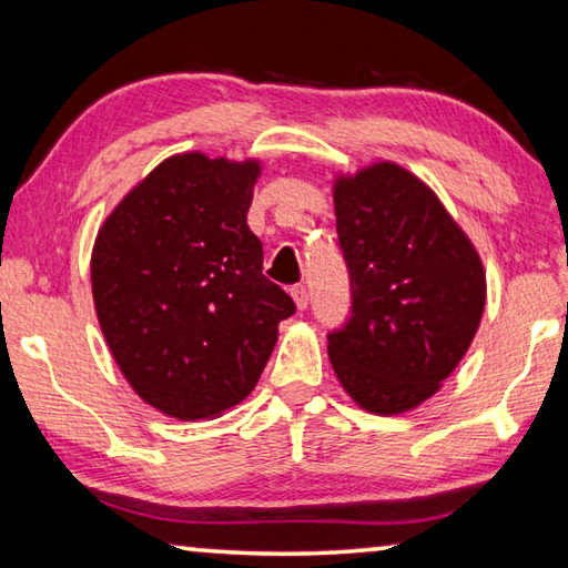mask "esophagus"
Returning a JSON list of instances; mask_svg holds the SVG:
<instances>
[{"instance_id":"obj_1","label":"esophagus","mask_w":568,"mask_h":568,"mask_svg":"<svg viewBox=\"0 0 568 568\" xmlns=\"http://www.w3.org/2000/svg\"><path fill=\"white\" fill-rule=\"evenodd\" d=\"M291 295H293L295 305H298V311L308 308V287H305V285H293L291 287Z\"/></svg>"}]
</instances>
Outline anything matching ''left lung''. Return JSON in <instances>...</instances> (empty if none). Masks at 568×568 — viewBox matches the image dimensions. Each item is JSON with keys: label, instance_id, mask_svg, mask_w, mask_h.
Listing matches in <instances>:
<instances>
[{"label": "left lung", "instance_id": "obj_1", "mask_svg": "<svg viewBox=\"0 0 568 568\" xmlns=\"http://www.w3.org/2000/svg\"><path fill=\"white\" fill-rule=\"evenodd\" d=\"M351 318L328 333L341 386L372 414H402L455 372L485 311V270L437 194L376 161L333 182Z\"/></svg>", "mask_w": 568, "mask_h": 568}]
</instances>
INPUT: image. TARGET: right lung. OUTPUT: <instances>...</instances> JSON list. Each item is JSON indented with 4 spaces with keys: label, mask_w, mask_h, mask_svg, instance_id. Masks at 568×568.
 I'll return each instance as SVG.
<instances>
[{
    "label": "right lung",
    "mask_w": 568,
    "mask_h": 568,
    "mask_svg": "<svg viewBox=\"0 0 568 568\" xmlns=\"http://www.w3.org/2000/svg\"><path fill=\"white\" fill-rule=\"evenodd\" d=\"M257 159L161 161L98 230L93 303L125 382L166 417H220L255 389L295 303L247 227Z\"/></svg>",
    "instance_id": "1"
}]
</instances>
